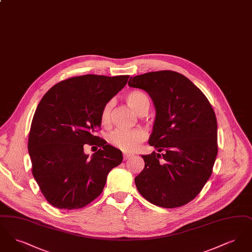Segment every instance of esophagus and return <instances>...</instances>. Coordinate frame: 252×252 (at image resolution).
Wrapping results in <instances>:
<instances>
[{"instance_id":"esophagus-1","label":"esophagus","mask_w":252,"mask_h":252,"mask_svg":"<svg viewBox=\"0 0 252 252\" xmlns=\"http://www.w3.org/2000/svg\"><path fill=\"white\" fill-rule=\"evenodd\" d=\"M131 157V154H127V153H125V154H124V159H126H126L130 158Z\"/></svg>"}]
</instances>
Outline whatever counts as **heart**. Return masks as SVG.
<instances>
[{"mask_svg":"<svg viewBox=\"0 0 252 252\" xmlns=\"http://www.w3.org/2000/svg\"><path fill=\"white\" fill-rule=\"evenodd\" d=\"M126 100L138 114H146L150 102L147 95L141 91H132L126 95ZM112 108V102H108L102 109L101 121L103 124H108ZM145 139V133L142 129L126 130L117 129L108 137L109 143L114 147L125 152H131L136 149L138 144Z\"/></svg>","mask_w":252,"mask_h":252,"instance_id":"heart-1","label":"heart"}]
</instances>
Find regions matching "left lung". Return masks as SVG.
Masks as SVG:
<instances>
[{"label":"left lung","mask_w":252,"mask_h":252,"mask_svg":"<svg viewBox=\"0 0 252 252\" xmlns=\"http://www.w3.org/2000/svg\"><path fill=\"white\" fill-rule=\"evenodd\" d=\"M128 86L145 91L156 109L148 143L157 152L142 156L144 170L135 178L138 191L158 207L172 209L189 203L210 179L217 156L213 107L179 72H146L130 77Z\"/></svg>","instance_id":"obj_1"}]
</instances>
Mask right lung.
<instances>
[{
    "label": "right lung",
    "instance_id": "obj_1",
    "mask_svg": "<svg viewBox=\"0 0 252 252\" xmlns=\"http://www.w3.org/2000/svg\"><path fill=\"white\" fill-rule=\"evenodd\" d=\"M129 75L86 74L52 87L36 107L28 138L32 173L49 203L59 209L83 208L103 191L112 168L123 160L119 149L95 136L104 106ZM100 149L91 158L84 144Z\"/></svg>",
    "mask_w": 252,
    "mask_h": 252
}]
</instances>
